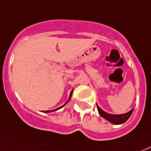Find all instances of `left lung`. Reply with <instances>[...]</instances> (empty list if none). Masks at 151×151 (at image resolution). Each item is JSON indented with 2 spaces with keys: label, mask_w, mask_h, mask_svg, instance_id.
<instances>
[{
  "label": "left lung",
  "mask_w": 151,
  "mask_h": 151,
  "mask_svg": "<svg viewBox=\"0 0 151 151\" xmlns=\"http://www.w3.org/2000/svg\"><path fill=\"white\" fill-rule=\"evenodd\" d=\"M97 109H98L99 115H100L101 117H103L104 119L108 120L109 122H110L111 123L115 125H120L122 124V123H124L125 122H127V120L129 119V118L130 117L131 115H132L133 109H131L130 111L127 112V113L114 115V114L107 113L106 111H105L104 110L101 109V108L99 107L98 105H97Z\"/></svg>",
  "instance_id": "1"
}]
</instances>
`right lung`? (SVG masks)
Segmentation results:
<instances>
[{"label": "right lung", "mask_w": 151, "mask_h": 151, "mask_svg": "<svg viewBox=\"0 0 151 151\" xmlns=\"http://www.w3.org/2000/svg\"><path fill=\"white\" fill-rule=\"evenodd\" d=\"M72 94H73V90L71 91V92H70V96H69V99H68V100H67V101L66 102V103L64 104V105H63L62 106H60V107L57 108V109H53V110H48V111H44L43 112H46V113H48V112H52V111H57V110H59L60 109H61V108H63V106H64L65 105H67V102L70 100V99H71V96H72Z\"/></svg>", "instance_id": "right-lung-1"}]
</instances>
